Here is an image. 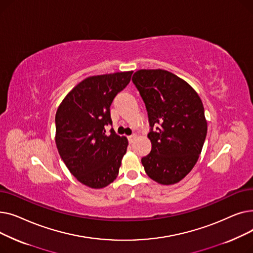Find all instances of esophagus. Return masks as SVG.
Segmentation results:
<instances>
[{
    "label": "esophagus",
    "mask_w": 253,
    "mask_h": 253,
    "mask_svg": "<svg viewBox=\"0 0 253 253\" xmlns=\"http://www.w3.org/2000/svg\"><path fill=\"white\" fill-rule=\"evenodd\" d=\"M136 137H137V134H132V135L128 136V140H129L130 143H132V142H133V141L136 139Z\"/></svg>",
    "instance_id": "1"
}]
</instances>
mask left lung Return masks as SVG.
<instances>
[{
  "label": "left lung",
  "mask_w": 253,
  "mask_h": 253,
  "mask_svg": "<svg viewBox=\"0 0 253 253\" xmlns=\"http://www.w3.org/2000/svg\"><path fill=\"white\" fill-rule=\"evenodd\" d=\"M148 111L151 153L145 173L161 184L180 181L197 163L207 134L204 106L184 80L164 70H139L132 77ZM155 125L161 126L153 130Z\"/></svg>",
  "instance_id": "1"
}]
</instances>
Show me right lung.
Returning a JSON list of instances; mask_svg holds the SVG:
<instances>
[{
  "label": "right lung",
  "instance_id": "add662e5",
  "mask_svg": "<svg viewBox=\"0 0 253 253\" xmlns=\"http://www.w3.org/2000/svg\"><path fill=\"white\" fill-rule=\"evenodd\" d=\"M133 72L88 77L69 92L55 115V142L62 161L81 183L101 189L119 173L128 140L112 125L110 106L130 82Z\"/></svg>",
  "mask_w": 253,
  "mask_h": 253
}]
</instances>
